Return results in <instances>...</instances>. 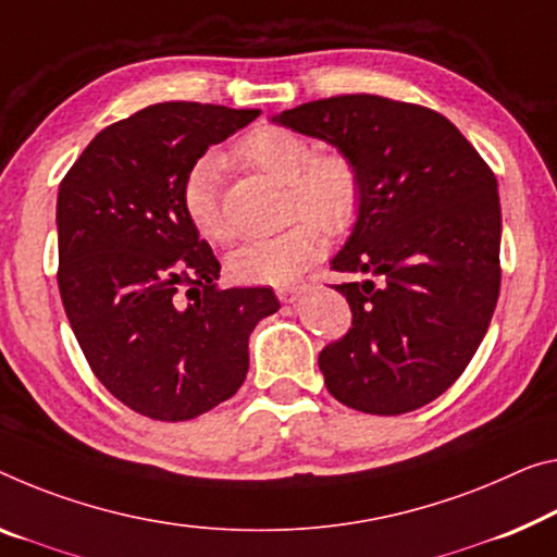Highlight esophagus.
Segmentation results:
<instances>
[{
    "mask_svg": "<svg viewBox=\"0 0 557 557\" xmlns=\"http://www.w3.org/2000/svg\"><path fill=\"white\" fill-rule=\"evenodd\" d=\"M308 290V286L306 284H290V286H281L278 288V298L284 304H294V301H298V298H301L304 294Z\"/></svg>",
    "mask_w": 557,
    "mask_h": 557,
    "instance_id": "esophagus-1",
    "label": "esophagus"
}]
</instances>
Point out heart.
I'll return each mask as SVG.
<instances>
[{"label":"heart","instance_id":"b5f03b06","mask_svg":"<svg viewBox=\"0 0 557 557\" xmlns=\"http://www.w3.org/2000/svg\"><path fill=\"white\" fill-rule=\"evenodd\" d=\"M236 157L288 186V216L278 234L244 244L228 259L231 276L242 284L286 286L326 251V234L344 236L363 209L366 184L358 161L341 149L313 151L304 134L263 124L236 141ZM182 207L203 238L221 244L228 224L219 201V161H196L182 186Z\"/></svg>","mask_w":557,"mask_h":557}]
</instances>
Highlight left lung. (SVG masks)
I'll return each mask as SVG.
<instances>
[{
	"instance_id": "left-lung-1",
	"label": "left lung",
	"mask_w": 557,
	"mask_h": 557,
	"mask_svg": "<svg viewBox=\"0 0 557 557\" xmlns=\"http://www.w3.org/2000/svg\"><path fill=\"white\" fill-rule=\"evenodd\" d=\"M273 122L350 153L366 184L354 234L333 271L354 329L321 350L329 393L371 416L431 404L466 371L500 294L498 182L438 111L344 94Z\"/></svg>"
}]
</instances>
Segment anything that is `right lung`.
Masks as SVG:
<instances>
[{
	"label": "right lung",
	"instance_id": "add662e5",
	"mask_svg": "<svg viewBox=\"0 0 557 557\" xmlns=\"http://www.w3.org/2000/svg\"><path fill=\"white\" fill-rule=\"evenodd\" d=\"M199 101L107 126L59 184V294L94 375L153 421H191L249 371L271 288H219L221 263L182 207L191 166L259 116Z\"/></svg>",
	"mask_w": 557,
	"mask_h": 557
}]
</instances>
